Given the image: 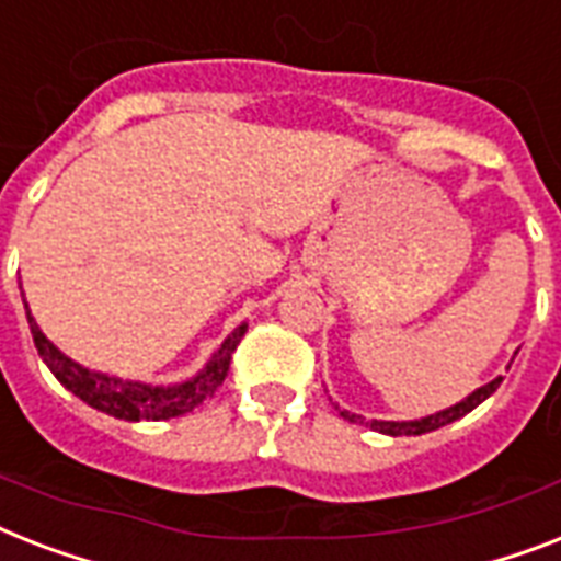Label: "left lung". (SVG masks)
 <instances>
[{
  "label": "left lung",
  "instance_id": "1",
  "mask_svg": "<svg viewBox=\"0 0 561 561\" xmlns=\"http://www.w3.org/2000/svg\"><path fill=\"white\" fill-rule=\"evenodd\" d=\"M504 377H495V380H490L486 386H481V389H476L467 400H461V403H455V407L444 409V412H435L430 414V417H421V421H368L366 426H371V430L383 432V435H423V432H432V430H440V426H446V423L458 421V417H463L467 412H472V409L478 407V403H484L490 394H493L499 386H502ZM340 414H343L345 421L352 423H363V417H357V414H348L340 409Z\"/></svg>",
  "mask_w": 561,
  "mask_h": 561
}]
</instances>
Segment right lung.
<instances>
[{"instance_id":"obj_1","label":"right lung","mask_w":561,"mask_h":561,"mask_svg":"<svg viewBox=\"0 0 561 561\" xmlns=\"http://www.w3.org/2000/svg\"><path fill=\"white\" fill-rule=\"evenodd\" d=\"M28 325L34 334V345L39 357L45 359V366L51 368V375L68 391H75L77 398L89 403V407L100 409V412L115 414L121 421H167V417H178V414L193 412L195 407H202L204 400L213 398L216 389L225 383L227 371H230V359H233L236 345L241 343V336L248 331V325H239L233 334L227 336L221 348L213 354L202 375L186 380L178 386H144L129 383V380H117V377L98 375L89 368L77 366L75 359H68L59 352L57 345L36 328L34 317L28 311Z\"/></svg>"}]
</instances>
